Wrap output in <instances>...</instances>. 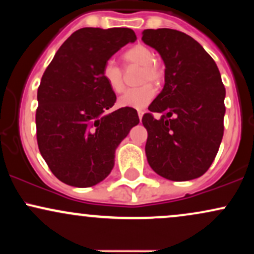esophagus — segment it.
<instances>
[{
	"label": "esophagus",
	"mask_w": 254,
	"mask_h": 254,
	"mask_svg": "<svg viewBox=\"0 0 254 254\" xmlns=\"http://www.w3.org/2000/svg\"><path fill=\"white\" fill-rule=\"evenodd\" d=\"M143 111H138V118H139V121H142V117H143Z\"/></svg>",
	"instance_id": "esophagus-1"
}]
</instances>
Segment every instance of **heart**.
<instances>
[{
    "mask_svg": "<svg viewBox=\"0 0 254 254\" xmlns=\"http://www.w3.org/2000/svg\"><path fill=\"white\" fill-rule=\"evenodd\" d=\"M123 58L127 63L142 65L139 75V82L145 83L137 88L127 89L118 99V105L122 107L143 110L151 103L155 97V89L150 83H157L164 77V69L161 64L155 61V54L143 44H137L132 48L127 49L123 54ZM101 76L107 83L109 88L115 93H121L124 89L123 70L113 61H107L104 64Z\"/></svg>",
    "mask_w": 254,
    "mask_h": 254,
    "instance_id": "obj_1",
    "label": "heart"
}]
</instances>
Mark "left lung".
Masks as SVG:
<instances>
[{"mask_svg": "<svg viewBox=\"0 0 254 254\" xmlns=\"http://www.w3.org/2000/svg\"><path fill=\"white\" fill-rule=\"evenodd\" d=\"M142 40L165 63V86L142 123L148 131L145 155L159 176L173 182L203 176L223 137L226 89L210 55L177 30H144ZM153 112L162 113L155 120Z\"/></svg>", "mask_w": 254, "mask_h": 254, "instance_id": "8db88e82", "label": "left lung"}]
</instances>
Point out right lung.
I'll return each instance as SVG.
<instances>
[{
    "label": "right lung",
    "instance_id": "right-lung-1",
    "mask_svg": "<svg viewBox=\"0 0 254 254\" xmlns=\"http://www.w3.org/2000/svg\"><path fill=\"white\" fill-rule=\"evenodd\" d=\"M136 40L130 28H81L62 44L38 88L37 142L57 179L88 188L115 166V151L139 123L135 109L106 113L116 94L101 76L104 64Z\"/></svg>",
    "mask_w": 254,
    "mask_h": 254
}]
</instances>
